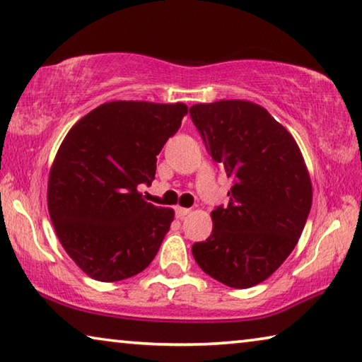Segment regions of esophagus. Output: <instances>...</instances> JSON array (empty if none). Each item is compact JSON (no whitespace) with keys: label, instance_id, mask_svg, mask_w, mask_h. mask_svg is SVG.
<instances>
[{"label":"esophagus","instance_id":"esophagus-1","mask_svg":"<svg viewBox=\"0 0 362 362\" xmlns=\"http://www.w3.org/2000/svg\"><path fill=\"white\" fill-rule=\"evenodd\" d=\"M188 212H190V209L188 208H175V217H179V219H183V217H185Z\"/></svg>","mask_w":362,"mask_h":362}]
</instances>
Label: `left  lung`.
I'll use <instances>...</instances> for the list:
<instances>
[{
    "mask_svg": "<svg viewBox=\"0 0 362 362\" xmlns=\"http://www.w3.org/2000/svg\"><path fill=\"white\" fill-rule=\"evenodd\" d=\"M206 151L232 179L212 232L192 246L203 271L232 288L261 284L282 266L311 211L313 187L293 136L259 105L222 100L190 107Z\"/></svg>",
    "mask_w": 362,
    "mask_h": 362,
    "instance_id": "1",
    "label": "left lung"
}]
</instances>
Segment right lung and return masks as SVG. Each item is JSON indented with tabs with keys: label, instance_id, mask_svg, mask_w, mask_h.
I'll list each match as a JSON object with an SVG mask.
<instances>
[{
	"label": "right lung",
	"instance_id": "add662e5",
	"mask_svg": "<svg viewBox=\"0 0 362 362\" xmlns=\"http://www.w3.org/2000/svg\"><path fill=\"white\" fill-rule=\"evenodd\" d=\"M182 103L111 101L69 130L48 180V209L72 261L100 282H119L150 266L174 211L145 202L158 154L180 129Z\"/></svg>",
	"mask_w": 362,
	"mask_h": 362
}]
</instances>
